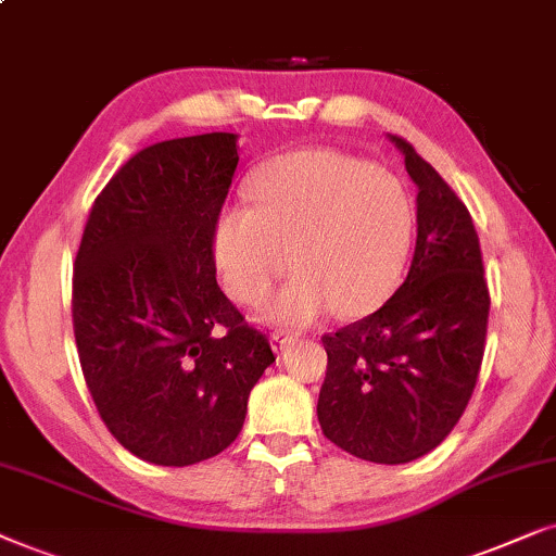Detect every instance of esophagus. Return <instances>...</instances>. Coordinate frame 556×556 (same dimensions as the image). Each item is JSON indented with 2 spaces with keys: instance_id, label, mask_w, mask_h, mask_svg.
Returning <instances> with one entry per match:
<instances>
[{
  "instance_id": "34e87169",
  "label": "esophagus",
  "mask_w": 556,
  "mask_h": 556,
  "mask_svg": "<svg viewBox=\"0 0 556 556\" xmlns=\"http://www.w3.org/2000/svg\"><path fill=\"white\" fill-rule=\"evenodd\" d=\"M294 338L298 336H292V332H285V330H277L271 336V345H274V351H285L287 345H292L294 343Z\"/></svg>"
}]
</instances>
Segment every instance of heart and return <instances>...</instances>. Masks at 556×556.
I'll return each instance as SVG.
<instances>
[{
  "instance_id": "heart-1",
  "label": "heart",
  "mask_w": 556,
  "mask_h": 556,
  "mask_svg": "<svg viewBox=\"0 0 556 556\" xmlns=\"http://www.w3.org/2000/svg\"><path fill=\"white\" fill-rule=\"evenodd\" d=\"M249 198L251 208L226 211L216 228V262L239 302L258 305L290 264L298 274L266 307L277 323L328 309L361 317L394 292L414 233L412 198L394 175L353 154L302 150L258 167Z\"/></svg>"
}]
</instances>
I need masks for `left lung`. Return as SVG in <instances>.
Instances as JSON below:
<instances>
[{
	"label": "left lung",
	"mask_w": 556,
	"mask_h": 556,
	"mask_svg": "<svg viewBox=\"0 0 556 556\" xmlns=\"http://www.w3.org/2000/svg\"><path fill=\"white\" fill-rule=\"evenodd\" d=\"M417 185V247L404 285L364 320L325 332L323 434L353 457L412 463L453 432L478 383L491 294L472 218L402 137Z\"/></svg>",
	"instance_id": "obj_1"
}]
</instances>
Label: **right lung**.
<instances>
[{"label":"right lung","mask_w":556,"mask_h":556,"mask_svg":"<svg viewBox=\"0 0 556 556\" xmlns=\"http://www.w3.org/2000/svg\"><path fill=\"white\" fill-rule=\"evenodd\" d=\"M236 165L228 131L131 154L96 195L73 266V336L99 417L131 455L167 468L231 445L274 364L266 332L216 282Z\"/></svg>","instance_id":"obj_1"}]
</instances>
